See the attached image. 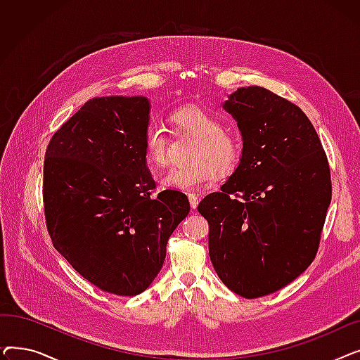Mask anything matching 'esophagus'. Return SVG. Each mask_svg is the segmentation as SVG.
I'll return each instance as SVG.
<instances>
[{
	"mask_svg": "<svg viewBox=\"0 0 360 360\" xmlns=\"http://www.w3.org/2000/svg\"><path fill=\"white\" fill-rule=\"evenodd\" d=\"M188 200H190L191 209H197V205H198V202H200L198 195H195V194H188Z\"/></svg>",
	"mask_w": 360,
	"mask_h": 360,
	"instance_id": "34e87169",
	"label": "esophagus"
}]
</instances>
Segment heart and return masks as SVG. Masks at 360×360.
Returning a JSON list of instances; mask_svg holds the SVG:
<instances>
[{"mask_svg": "<svg viewBox=\"0 0 360 360\" xmlns=\"http://www.w3.org/2000/svg\"><path fill=\"white\" fill-rule=\"evenodd\" d=\"M169 122L176 134L195 137L191 150L193 163L170 169L162 178L167 190L194 191L214 182L217 175H232L242 155L236 134L223 128V122L210 110L197 105L178 106L169 112ZM146 160L156 167L167 163V137L158 124H148L143 134Z\"/></svg>", "mask_w": 360, "mask_h": 360, "instance_id": "1", "label": "heart"}]
</instances>
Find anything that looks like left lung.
Wrapping results in <instances>:
<instances>
[{"label": "left lung", "mask_w": 360, "mask_h": 360, "mask_svg": "<svg viewBox=\"0 0 360 360\" xmlns=\"http://www.w3.org/2000/svg\"><path fill=\"white\" fill-rule=\"evenodd\" d=\"M240 129V163L198 212L209 221L213 267L236 295L288 286L314 261L331 202V175L316 131L299 106L259 87L226 101Z\"/></svg>", "instance_id": "obj_1"}]
</instances>
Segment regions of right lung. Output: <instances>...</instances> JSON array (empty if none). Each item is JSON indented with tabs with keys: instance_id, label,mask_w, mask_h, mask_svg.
Listing matches in <instances>:
<instances>
[{
	"instance_id": "add662e5",
	"label": "right lung",
	"mask_w": 360,
	"mask_h": 360,
	"mask_svg": "<svg viewBox=\"0 0 360 360\" xmlns=\"http://www.w3.org/2000/svg\"><path fill=\"white\" fill-rule=\"evenodd\" d=\"M143 96L94 98L52 136L44 162L49 236L93 286L118 296L144 292L166 243L190 213L184 193L165 190L146 166Z\"/></svg>"
}]
</instances>
